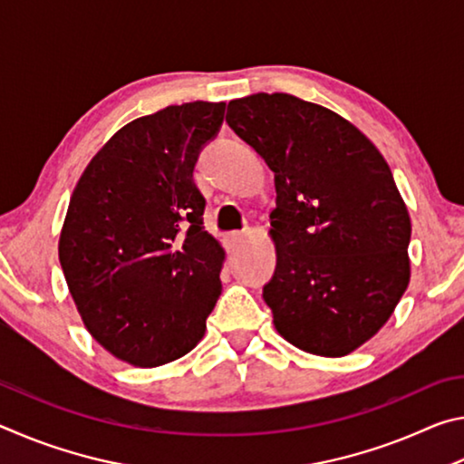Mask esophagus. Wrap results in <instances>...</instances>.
Wrapping results in <instances>:
<instances>
[{"label": "esophagus", "instance_id": "34e87169", "mask_svg": "<svg viewBox=\"0 0 464 464\" xmlns=\"http://www.w3.org/2000/svg\"><path fill=\"white\" fill-rule=\"evenodd\" d=\"M243 237H246V235H243L241 231H231V233L225 235V243L233 249V247L239 246V243L243 241Z\"/></svg>", "mask_w": 464, "mask_h": 464}]
</instances>
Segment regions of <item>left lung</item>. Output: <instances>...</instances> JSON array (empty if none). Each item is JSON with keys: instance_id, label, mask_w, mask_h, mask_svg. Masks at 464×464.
I'll list each match as a JSON object with an SVG mask.
<instances>
[{"instance_id": "1", "label": "left lung", "mask_w": 464, "mask_h": 464, "mask_svg": "<svg viewBox=\"0 0 464 464\" xmlns=\"http://www.w3.org/2000/svg\"><path fill=\"white\" fill-rule=\"evenodd\" d=\"M227 124L274 171V327L309 354H350L411 276V218L389 163L350 121L290 93L231 100Z\"/></svg>"}]
</instances>
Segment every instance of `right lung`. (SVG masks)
<instances>
[{"label":"right lung","mask_w":464,"mask_h":464,"mask_svg":"<svg viewBox=\"0 0 464 464\" xmlns=\"http://www.w3.org/2000/svg\"><path fill=\"white\" fill-rule=\"evenodd\" d=\"M223 116L225 102H188L124 124L69 200L61 268L83 325L122 362H174L207 332L225 249L192 171Z\"/></svg>","instance_id":"right-lung-1"}]
</instances>
